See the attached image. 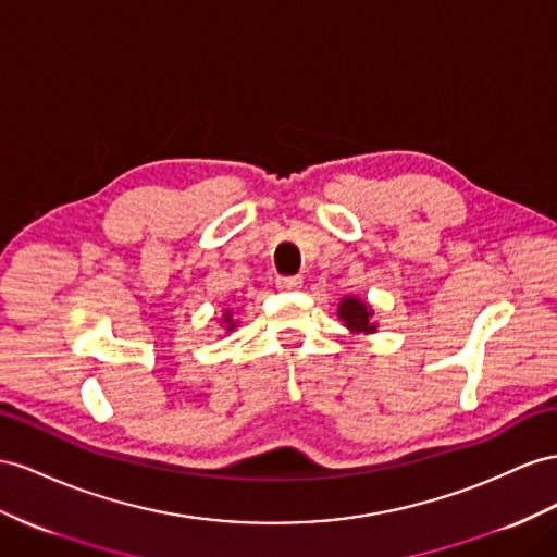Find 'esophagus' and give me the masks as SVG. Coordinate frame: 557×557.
<instances>
[{"label": "esophagus", "instance_id": "1", "mask_svg": "<svg viewBox=\"0 0 557 557\" xmlns=\"http://www.w3.org/2000/svg\"><path fill=\"white\" fill-rule=\"evenodd\" d=\"M301 284H304V280L301 277H277V287L280 289H287V292H292V289H301Z\"/></svg>", "mask_w": 557, "mask_h": 557}]
</instances>
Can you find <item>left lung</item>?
<instances>
[{
  "mask_svg": "<svg viewBox=\"0 0 557 557\" xmlns=\"http://www.w3.org/2000/svg\"><path fill=\"white\" fill-rule=\"evenodd\" d=\"M338 318L344 320V324L355 334H374L376 332V324L372 322L374 310L369 308L364 301H360V298H355V296L341 298Z\"/></svg>",
  "mask_w": 557,
  "mask_h": 557,
  "instance_id": "8db88e82",
  "label": "left lung"
}]
</instances>
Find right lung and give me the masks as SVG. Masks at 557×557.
I'll return each instance as SVG.
<instances>
[{
    "instance_id": "obj_1",
    "label": "right lung",
    "mask_w": 557,
    "mask_h": 557,
    "mask_svg": "<svg viewBox=\"0 0 557 557\" xmlns=\"http://www.w3.org/2000/svg\"><path fill=\"white\" fill-rule=\"evenodd\" d=\"M223 324H225V332H233L235 330L237 322L233 320V310H225L223 312Z\"/></svg>"
}]
</instances>
